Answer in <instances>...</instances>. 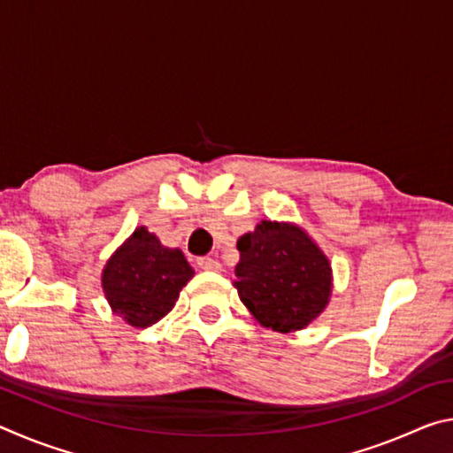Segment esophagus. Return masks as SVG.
Instances as JSON below:
<instances>
[{"mask_svg":"<svg viewBox=\"0 0 453 453\" xmlns=\"http://www.w3.org/2000/svg\"><path fill=\"white\" fill-rule=\"evenodd\" d=\"M197 267L199 270H205V272H219L221 265L216 257H210V256H202L197 257Z\"/></svg>","mask_w":453,"mask_h":453,"instance_id":"1","label":"esophagus"}]
</instances>
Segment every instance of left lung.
Listing matches in <instances>:
<instances>
[{
  "instance_id": "8db88e82",
  "label": "left lung",
  "mask_w": 453,
  "mask_h": 453,
  "mask_svg": "<svg viewBox=\"0 0 453 453\" xmlns=\"http://www.w3.org/2000/svg\"><path fill=\"white\" fill-rule=\"evenodd\" d=\"M235 288L257 321L288 334L316 319L332 294V267L308 234L278 221H262L237 242Z\"/></svg>"
}]
</instances>
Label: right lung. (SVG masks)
<instances>
[{"mask_svg":"<svg viewBox=\"0 0 453 453\" xmlns=\"http://www.w3.org/2000/svg\"><path fill=\"white\" fill-rule=\"evenodd\" d=\"M194 270L180 250L164 248L145 227L111 256L104 270V291L127 324L148 327L172 311Z\"/></svg>","mask_w":453,"mask_h":453,"instance_id":"obj_1","label":"right lung"}]
</instances>
